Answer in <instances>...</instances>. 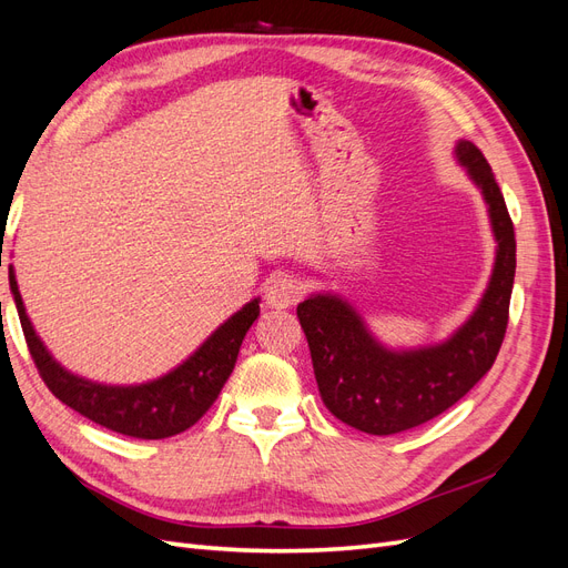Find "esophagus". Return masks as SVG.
I'll return each mask as SVG.
<instances>
[{"label": "esophagus", "instance_id": "1", "mask_svg": "<svg viewBox=\"0 0 568 568\" xmlns=\"http://www.w3.org/2000/svg\"><path fill=\"white\" fill-rule=\"evenodd\" d=\"M303 294V286L298 280L288 277V274H280V277H274L267 288H265V303L274 311H286V307L296 305L301 301Z\"/></svg>", "mask_w": 568, "mask_h": 568}]
</instances>
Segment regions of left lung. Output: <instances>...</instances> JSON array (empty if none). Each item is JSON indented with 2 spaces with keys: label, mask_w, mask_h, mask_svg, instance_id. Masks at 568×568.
Returning <instances> with one entry per match:
<instances>
[{
  "label": "left lung",
  "mask_w": 568,
  "mask_h": 568,
  "mask_svg": "<svg viewBox=\"0 0 568 568\" xmlns=\"http://www.w3.org/2000/svg\"><path fill=\"white\" fill-rule=\"evenodd\" d=\"M455 156L488 203L497 251L484 298L448 341L393 351L376 341L355 307L336 294H315L296 307L322 400L336 419L357 432L390 436L438 417L478 384L500 353L517 270V239L484 153L459 140Z\"/></svg>",
  "instance_id": "left-lung-1"
}]
</instances>
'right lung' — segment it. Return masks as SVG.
<instances>
[{
    "label": "right lung",
    "mask_w": 568,
    "mask_h": 568,
    "mask_svg": "<svg viewBox=\"0 0 568 568\" xmlns=\"http://www.w3.org/2000/svg\"><path fill=\"white\" fill-rule=\"evenodd\" d=\"M9 286L19 311L26 343L47 388L57 398L115 434L159 440L186 432L194 426L209 407L215 403L222 386L234 369L239 348L251 324L261 315V301L253 298L242 311L234 313L225 324L201 343L194 355L159 379L136 386H109L82 379L78 374L63 369L42 338L36 334L26 313L19 284H16L13 265H9Z\"/></svg>",
    "instance_id": "obj_1"
}]
</instances>
